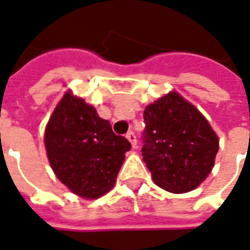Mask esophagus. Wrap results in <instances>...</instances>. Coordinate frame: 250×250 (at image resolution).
Segmentation results:
<instances>
[{
  "label": "esophagus",
  "mask_w": 250,
  "mask_h": 250,
  "mask_svg": "<svg viewBox=\"0 0 250 250\" xmlns=\"http://www.w3.org/2000/svg\"><path fill=\"white\" fill-rule=\"evenodd\" d=\"M125 138L128 139V142H130V143H131V146H132V147H134V148H135V146H136V135H135L134 132H132V131H130L128 134L125 135Z\"/></svg>",
  "instance_id": "obj_1"
}]
</instances>
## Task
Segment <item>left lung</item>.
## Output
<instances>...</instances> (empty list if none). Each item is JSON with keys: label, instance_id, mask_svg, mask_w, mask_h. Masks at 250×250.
<instances>
[{"label": "left lung", "instance_id": "obj_1", "mask_svg": "<svg viewBox=\"0 0 250 250\" xmlns=\"http://www.w3.org/2000/svg\"><path fill=\"white\" fill-rule=\"evenodd\" d=\"M143 160L153 183L172 193H186L209 175L219 138L204 115L171 91L144 110Z\"/></svg>", "mask_w": 250, "mask_h": 250}]
</instances>
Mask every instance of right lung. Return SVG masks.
<instances>
[{"mask_svg":"<svg viewBox=\"0 0 250 250\" xmlns=\"http://www.w3.org/2000/svg\"><path fill=\"white\" fill-rule=\"evenodd\" d=\"M45 147L53 171L70 191L98 199L114 187L131 144L94 107L66 92L46 125Z\"/></svg>","mask_w":250,"mask_h":250,"instance_id":"1","label":"right lung"}]
</instances>
